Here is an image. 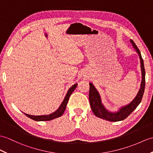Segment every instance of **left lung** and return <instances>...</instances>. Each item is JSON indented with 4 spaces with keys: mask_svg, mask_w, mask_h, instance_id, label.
I'll use <instances>...</instances> for the list:
<instances>
[{
    "mask_svg": "<svg viewBox=\"0 0 153 153\" xmlns=\"http://www.w3.org/2000/svg\"><path fill=\"white\" fill-rule=\"evenodd\" d=\"M130 42L140 56L142 73V81L141 84V88L139 91V93H137V95L134 98V100L130 104L124 106V107L120 108L118 112H109L108 110L105 109L104 105H102L100 95H99L98 91L94 87V85L91 83H89V102L92 111H93L94 114L97 117H100V118L105 119L106 120H109V121L117 122L125 119L127 117H128L133 112L134 110L137 107L138 105L140 104L143 96L145 87V70L144 68L143 60L142 59L140 51L139 50V49H138L136 45L135 44L134 41L132 40H130Z\"/></svg>",
    "mask_w": 153,
    "mask_h": 153,
    "instance_id": "left-lung-1",
    "label": "left lung"
}]
</instances>
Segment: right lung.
<instances>
[{"label":"right lung","instance_id":"add662e5","mask_svg":"<svg viewBox=\"0 0 153 153\" xmlns=\"http://www.w3.org/2000/svg\"><path fill=\"white\" fill-rule=\"evenodd\" d=\"M77 84H75L73 86L70 88V89L68 90V93H67L66 97L64 99L63 102H62L61 105L59 107V108L56 110V111L54 113H51L50 115H40V116H34V115H28L26 114V113H24V114L28 117H29L31 119H33L34 120H36V121H48V120H51L54 119L55 118H57V117H59L61 116L64 112L65 111V109L66 107L67 103L68 102L69 98L70 97V95L72 94V93L74 91V90L76 89V88L77 87Z\"/></svg>","mask_w":153,"mask_h":153}]
</instances>
